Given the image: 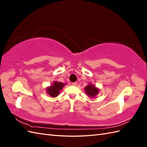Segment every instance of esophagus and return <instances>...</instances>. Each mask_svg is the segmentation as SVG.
I'll return each mask as SVG.
<instances>
[{
  "instance_id": "34e87169",
  "label": "esophagus",
  "mask_w": 147,
  "mask_h": 147,
  "mask_svg": "<svg viewBox=\"0 0 147 147\" xmlns=\"http://www.w3.org/2000/svg\"><path fill=\"white\" fill-rule=\"evenodd\" d=\"M72 85H74V86H76L77 85V83L76 82H73V83H72Z\"/></svg>"
}]
</instances>
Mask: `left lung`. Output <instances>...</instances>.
I'll return each instance as SVG.
<instances>
[{"label":"left lung","instance_id":"left-lung-1","mask_svg":"<svg viewBox=\"0 0 147 147\" xmlns=\"http://www.w3.org/2000/svg\"><path fill=\"white\" fill-rule=\"evenodd\" d=\"M85 91L89 96L91 97H94L98 94L99 89L96 88L94 86V85H92V84L91 85V84H89V85L85 87Z\"/></svg>","mask_w":147,"mask_h":147}]
</instances>
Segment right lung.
Wrapping results in <instances>:
<instances>
[{"label":"right lung","mask_w":147,"mask_h":147,"mask_svg":"<svg viewBox=\"0 0 147 147\" xmlns=\"http://www.w3.org/2000/svg\"><path fill=\"white\" fill-rule=\"evenodd\" d=\"M64 86V83L55 82L53 83V85L47 88V93L48 94H50L51 97H55L59 95V91L62 90V88H63Z\"/></svg>","instance_id":"1"}]
</instances>
